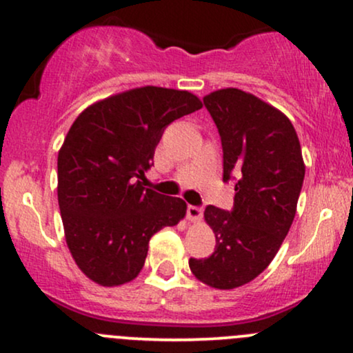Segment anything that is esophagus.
<instances>
[{
	"label": "esophagus",
	"instance_id": "obj_1",
	"mask_svg": "<svg viewBox=\"0 0 353 353\" xmlns=\"http://www.w3.org/2000/svg\"><path fill=\"white\" fill-rule=\"evenodd\" d=\"M202 217V208L199 205H188V219L189 221H199Z\"/></svg>",
	"mask_w": 353,
	"mask_h": 353
}]
</instances>
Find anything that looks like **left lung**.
Listing matches in <instances>:
<instances>
[{
    "instance_id": "1",
    "label": "left lung",
    "mask_w": 353,
    "mask_h": 353,
    "mask_svg": "<svg viewBox=\"0 0 353 353\" xmlns=\"http://www.w3.org/2000/svg\"><path fill=\"white\" fill-rule=\"evenodd\" d=\"M222 143V181L236 182L232 210L208 205L216 234L205 259H189L192 274L216 289H236L264 272L295 217L305 176L292 123L281 111L236 88L204 98Z\"/></svg>"
}]
</instances>
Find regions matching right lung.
I'll return each mask as SVG.
<instances>
[{
  "label": "right lung",
  "instance_id": "add662e5",
  "mask_svg": "<svg viewBox=\"0 0 353 353\" xmlns=\"http://www.w3.org/2000/svg\"><path fill=\"white\" fill-rule=\"evenodd\" d=\"M201 108L188 91L145 86L99 101L72 123L58 154V201L72 259L91 281H132L154 234L185 216L184 201L141 179L164 129Z\"/></svg>",
  "mask_w": 353,
  "mask_h": 353
}]
</instances>
